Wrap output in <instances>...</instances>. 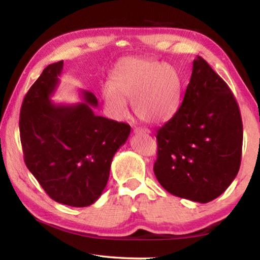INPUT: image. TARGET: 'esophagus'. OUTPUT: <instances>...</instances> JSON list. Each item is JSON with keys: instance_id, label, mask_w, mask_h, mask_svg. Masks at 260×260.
Instances as JSON below:
<instances>
[{"instance_id": "obj_1", "label": "esophagus", "mask_w": 260, "mask_h": 260, "mask_svg": "<svg viewBox=\"0 0 260 260\" xmlns=\"http://www.w3.org/2000/svg\"><path fill=\"white\" fill-rule=\"evenodd\" d=\"M134 133L135 134H150L151 132L149 131L148 128H142V127H135Z\"/></svg>"}]
</instances>
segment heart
<instances>
[{"label":"heart","mask_w":260,"mask_h":260,"mask_svg":"<svg viewBox=\"0 0 260 260\" xmlns=\"http://www.w3.org/2000/svg\"><path fill=\"white\" fill-rule=\"evenodd\" d=\"M182 82L177 69L146 57H129L119 61L110 76L102 98L109 112L122 118L127 101L134 112L151 124L164 122L178 111Z\"/></svg>","instance_id":"1"}]
</instances>
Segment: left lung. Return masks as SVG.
Masks as SVG:
<instances>
[{"label":"left lung","mask_w":260,"mask_h":260,"mask_svg":"<svg viewBox=\"0 0 260 260\" xmlns=\"http://www.w3.org/2000/svg\"><path fill=\"white\" fill-rule=\"evenodd\" d=\"M156 178L174 196L217 199L241 165L243 126L236 100L208 61L197 56L182 104L157 132Z\"/></svg>","instance_id":"left-lung-1"}]
</instances>
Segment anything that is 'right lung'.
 <instances>
[{
  "instance_id": "obj_1",
  "label": "right lung",
  "mask_w": 260,
  "mask_h": 260,
  "mask_svg": "<svg viewBox=\"0 0 260 260\" xmlns=\"http://www.w3.org/2000/svg\"><path fill=\"white\" fill-rule=\"evenodd\" d=\"M63 60L50 64L25 95L19 132L25 164L50 199L83 208L102 195L112 158L131 126L96 116L98 99L82 91L85 102L54 104Z\"/></svg>"
}]
</instances>
